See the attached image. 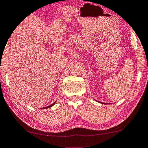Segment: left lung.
I'll return each instance as SVG.
<instances>
[{
	"label": "left lung",
	"instance_id": "1",
	"mask_svg": "<svg viewBox=\"0 0 148 148\" xmlns=\"http://www.w3.org/2000/svg\"><path fill=\"white\" fill-rule=\"evenodd\" d=\"M95 101H97V102H99L98 101H97V100H95ZM99 103H101V104H105V105H107V104H106V103H102V102H99Z\"/></svg>",
	"mask_w": 148,
	"mask_h": 148
}]
</instances>
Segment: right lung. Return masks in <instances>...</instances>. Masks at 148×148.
Listing matches in <instances>:
<instances>
[{
	"mask_svg": "<svg viewBox=\"0 0 148 148\" xmlns=\"http://www.w3.org/2000/svg\"><path fill=\"white\" fill-rule=\"evenodd\" d=\"M56 101H56L55 102H54V103H52V104H51V105H49V106H47V107H43V108H41V109H48V108H50V107H52V106H53L54 105H55V104H56Z\"/></svg>",
	"mask_w": 148,
	"mask_h": 148,
	"instance_id": "right-lung-1",
	"label": "right lung"
}]
</instances>
